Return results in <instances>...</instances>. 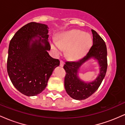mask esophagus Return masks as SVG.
<instances>
[{"label": "esophagus", "instance_id": "1", "mask_svg": "<svg viewBox=\"0 0 125 125\" xmlns=\"http://www.w3.org/2000/svg\"><path fill=\"white\" fill-rule=\"evenodd\" d=\"M63 65H64V62H63L62 61H60V66L63 67Z\"/></svg>", "mask_w": 125, "mask_h": 125}]
</instances>
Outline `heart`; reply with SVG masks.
<instances>
[{"mask_svg":"<svg viewBox=\"0 0 125 125\" xmlns=\"http://www.w3.org/2000/svg\"><path fill=\"white\" fill-rule=\"evenodd\" d=\"M92 44V38L89 33L79 30H72L62 33L57 42H52L51 48L54 53L59 54L66 51V56L71 60H77L86 53Z\"/></svg>","mask_w":125,"mask_h":125,"instance_id":"obj_1","label":"heart"}]
</instances>
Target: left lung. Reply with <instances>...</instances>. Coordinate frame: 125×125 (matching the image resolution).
<instances>
[{
  "instance_id": "obj_1",
  "label": "left lung",
  "mask_w": 125,
  "mask_h": 125,
  "mask_svg": "<svg viewBox=\"0 0 125 125\" xmlns=\"http://www.w3.org/2000/svg\"><path fill=\"white\" fill-rule=\"evenodd\" d=\"M93 35V45L86 54L76 62H66L63 68L66 74L64 87L67 94L76 100L88 98L97 90L102 82L107 71V48L103 39L94 30H91ZM96 60L100 66V73L94 81L84 82L78 77V70L81 66L90 58Z\"/></svg>"
}]
</instances>
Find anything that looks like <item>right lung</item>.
<instances>
[{"mask_svg":"<svg viewBox=\"0 0 125 125\" xmlns=\"http://www.w3.org/2000/svg\"><path fill=\"white\" fill-rule=\"evenodd\" d=\"M46 25L31 22L13 36L9 43L7 70L12 84L28 96L41 94L46 88L53 71L60 61L52 58L48 51Z\"/></svg>","mask_w":125,"mask_h":125,"instance_id":"obj_1","label":"right lung"}]
</instances>
